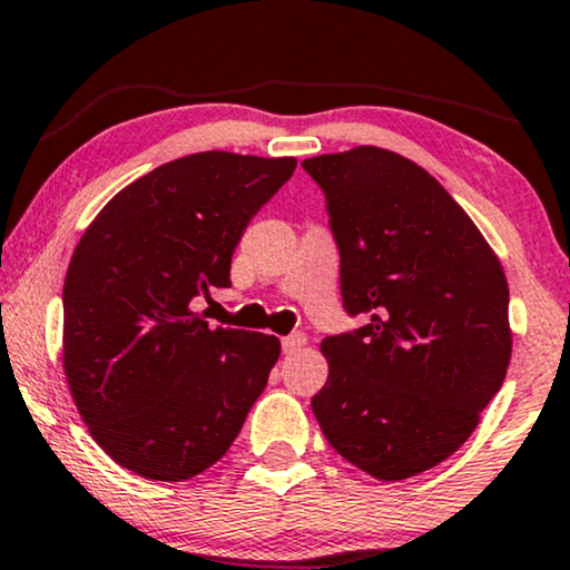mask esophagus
Listing matches in <instances>:
<instances>
[{
    "mask_svg": "<svg viewBox=\"0 0 570 570\" xmlns=\"http://www.w3.org/2000/svg\"><path fill=\"white\" fill-rule=\"evenodd\" d=\"M307 344V336L305 333H292V336H284L281 338V346H284V354H294L299 352L302 346Z\"/></svg>",
    "mask_w": 570,
    "mask_h": 570,
    "instance_id": "1",
    "label": "esophagus"
}]
</instances>
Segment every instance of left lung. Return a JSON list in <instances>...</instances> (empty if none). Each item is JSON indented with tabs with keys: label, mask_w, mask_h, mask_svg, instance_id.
I'll return each instance as SVG.
<instances>
[{
	"label": "left lung",
	"mask_w": 570,
	"mask_h": 570,
	"mask_svg": "<svg viewBox=\"0 0 570 570\" xmlns=\"http://www.w3.org/2000/svg\"><path fill=\"white\" fill-rule=\"evenodd\" d=\"M302 166L328 203L346 313L370 317L323 338L315 420L348 464L409 480L466 443L505 381L503 265L445 187L393 150L360 146Z\"/></svg>",
	"instance_id": "left-lung-1"
}]
</instances>
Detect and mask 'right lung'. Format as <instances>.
<instances>
[{
  "label": "right lung",
  "mask_w": 570,
  "mask_h": 570,
  "mask_svg": "<svg viewBox=\"0 0 570 570\" xmlns=\"http://www.w3.org/2000/svg\"><path fill=\"white\" fill-rule=\"evenodd\" d=\"M297 158L203 150L119 189L65 276L62 367L88 432L156 482L229 451L281 354L276 336L210 328L193 299L232 286V255Z\"/></svg>",
  "instance_id": "right-lung-1"
}]
</instances>
